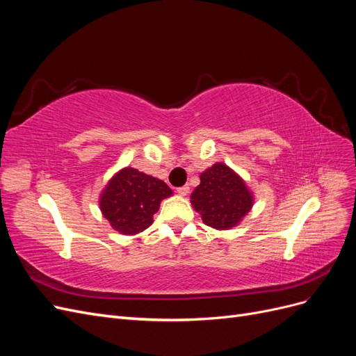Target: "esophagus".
Returning <instances> with one entry per match:
<instances>
[{
	"label": "esophagus",
	"instance_id": "esophagus-1",
	"mask_svg": "<svg viewBox=\"0 0 356 356\" xmlns=\"http://www.w3.org/2000/svg\"><path fill=\"white\" fill-rule=\"evenodd\" d=\"M188 191H190V187H188V186H182V187L177 188V193H178L179 196H187Z\"/></svg>",
	"mask_w": 356,
	"mask_h": 356
}]
</instances>
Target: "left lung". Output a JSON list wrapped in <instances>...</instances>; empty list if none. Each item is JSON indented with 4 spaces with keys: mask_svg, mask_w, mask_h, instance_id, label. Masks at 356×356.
I'll return each instance as SVG.
<instances>
[{
    "mask_svg": "<svg viewBox=\"0 0 356 356\" xmlns=\"http://www.w3.org/2000/svg\"><path fill=\"white\" fill-rule=\"evenodd\" d=\"M190 199L203 222L217 230L236 227L254 204L245 181L224 163H215L202 172L200 184Z\"/></svg>",
    "mask_w": 356,
    "mask_h": 356,
    "instance_id": "1",
    "label": "left lung"
}]
</instances>
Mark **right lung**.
Masks as SVG:
<instances>
[{
  "label": "right lung",
  "mask_w": 356,
  "mask_h": 356,
  "mask_svg": "<svg viewBox=\"0 0 356 356\" xmlns=\"http://www.w3.org/2000/svg\"><path fill=\"white\" fill-rule=\"evenodd\" d=\"M172 196L166 182L134 168H123L108 181L99 197V208L111 227L127 236L153 224L160 202Z\"/></svg>",
  "instance_id": "right-lung-1"
}]
</instances>
